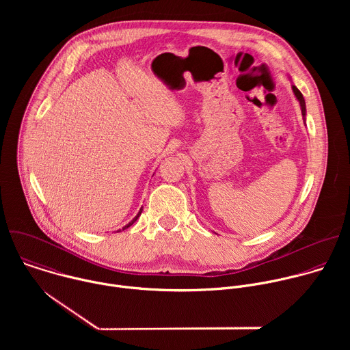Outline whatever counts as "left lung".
Wrapping results in <instances>:
<instances>
[{"instance_id":"8db88e82","label":"left lung","mask_w":350,"mask_h":350,"mask_svg":"<svg viewBox=\"0 0 350 350\" xmlns=\"http://www.w3.org/2000/svg\"><path fill=\"white\" fill-rule=\"evenodd\" d=\"M292 92L295 95V98L297 99L299 105H301V111H302V116H304V122H306V103H305V98L302 95V92L299 91L293 84H292Z\"/></svg>"}]
</instances>
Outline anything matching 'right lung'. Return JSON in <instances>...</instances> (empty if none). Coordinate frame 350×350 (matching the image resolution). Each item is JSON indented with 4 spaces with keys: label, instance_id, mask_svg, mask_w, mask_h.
<instances>
[{
    "label": "right lung",
    "instance_id": "obj_1",
    "mask_svg": "<svg viewBox=\"0 0 350 350\" xmlns=\"http://www.w3.org/2000/svg\"><path fill=\"white\" fill-rule=\"evenodd\" d=\"M141 213H142V208L139 209V212L137 213V216H135V217H134V219H133V220H131L129 224H126V226H124L122 230H126V228H129V227H130V226H131V224H133V223H134V221H135V220L139 217V215H141ZM122 230H118V232H119V231H122Z\"/></svg>",
    "mask_w": 350,
    "mask_h": 350
}]
</instances>
